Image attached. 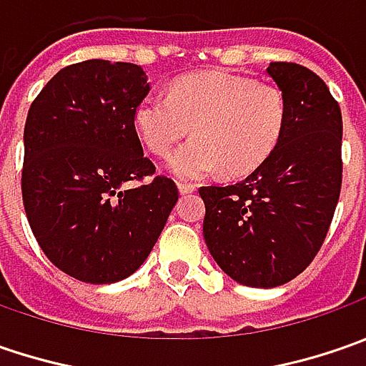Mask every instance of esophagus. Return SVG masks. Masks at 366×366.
Listing matches in <instances>:
<instances>
[{
    "label": "esophagus",
    "mask_w": 366,
    "mask_h": 366,
    "mask_svg": "<svg viewBox=\"0 0 366 366\" xmlns=\"http://www.w3.org/2000/svg\"><path fill=\"white\" fill-rule=\"evenodd\" d=\"M177 187H179V193H181V195H187V193H193V191H195V185H193V183H179Z\"/></svg>",
    "instance_id": "obj_1"
}]
</instances>
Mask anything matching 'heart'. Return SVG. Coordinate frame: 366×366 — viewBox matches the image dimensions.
<instances>
[{
	"label": "heart",
	"mask_w": 366,
	"mask_h": 366,
	"mask_svg": "<svg viewBox=\"0 0 366 366\" xmlns=\"http://www.w3.org/2000/svg\"><path fill=\"white\" fill-rule=\"evenodd\" d=\"M287 122L283 92L244 75L195 73L175 81L167 97L148 95L134 109L140 142L157 157H167L179 140L195 138L173 152L169 171L197 181L226 169L248 175L279 144Z\"/></svg>",
	"instance_id": "b5f03b06"
}]
</instances>
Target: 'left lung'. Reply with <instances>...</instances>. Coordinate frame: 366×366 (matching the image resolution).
<instances>
[{"label":"left lung","mask_w":366,"mask_h":366,"mask_svg":"<svg viewBox=\"0 0 366 366\" xmlns=\"http://www.w3.org/2000/svg\"><path fill=\"white\" fill-rule=\"evenodd\" d=\"M267 73L287 102L273 154L244 181L199 189L209 254L236 283L260 289L314 260L342 183V114L326 83L295 63H271Z\"/></svg>","instance_id":"left-lung-1"}]
</instances>
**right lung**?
Listing matches in <instances>:
<instances>
[{"instance_id": "1", "label": "right lung", "mask_w": 366, "mask_h": 366, "mask_svg": "<svg viewBox=\"0 0 366 366\" xmlns=\"http://www.w3.org/2000/svg\"><path fill=\"white\" fill-rule=\"evenodd\" d=\"M150 92L132 63L92 59L61 69L24 128L21 197L49 260L83 283H116L147 260L179 193L154 173L134 128Z\"/></svg>"}]
</instances>
